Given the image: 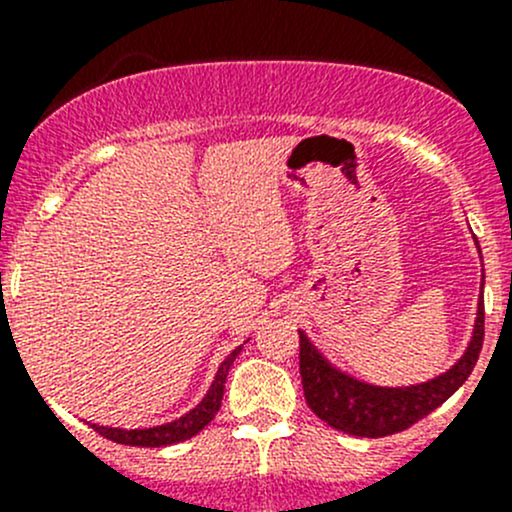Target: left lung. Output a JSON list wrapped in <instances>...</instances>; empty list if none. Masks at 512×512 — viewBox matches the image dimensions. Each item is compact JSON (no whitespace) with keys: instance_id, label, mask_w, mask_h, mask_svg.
<instances>
[{"instance_id":"obj_1","label":"left lung","mask_w":512,"mask_h":512,"mask_svg":"<svg viewBox=\"0 0 512 512\" xmlns=\"http://www.w3.org/2000/svg\"><path fill=\"white\" fill-rule=\"evenodd\" d=\"M483 324V302H478L476 329H473L466 354L446 374L426 384L399 386V389L371 386L342 374L312 347L307 334L299 332V374H302L304 399L324 423L349 436L384 438L406 431L423 416L436 411L443 401L451 399L461 389L463 381L471 376L480 347H483Z\"/></svg>"}]
</instances>
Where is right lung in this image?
I'll return each instance as SVG.
<instances>
[{
	"label": "right lung",
	"instance_id": "1",
	"mask_svg": "<svg viewBox=\"0 0 512 512\" xmlns=\"http://www.w3.org/2000/svg\"><path fill=\"white\" fill-rule=\"evenodd\" d=\"M242 347H237L227 359L220 364L218 374H215L213 386L205 394V399L195 406L193 411H188L185 416L175 418V421L163 423V426H153V428H133V431H126V428H108V426H96L91 423L96 433H101L103 438L113 443H123V446H146V448H160V446H170V443H180L193 438L195 433L203 431L210 421H213L215 414H218L220 404H223V394H225V379L227 371H230L232 361L235 356L240 354Z\"/></svg>",
	"mask_w": 512,
	"mask_h": 512
}]
</instances>
